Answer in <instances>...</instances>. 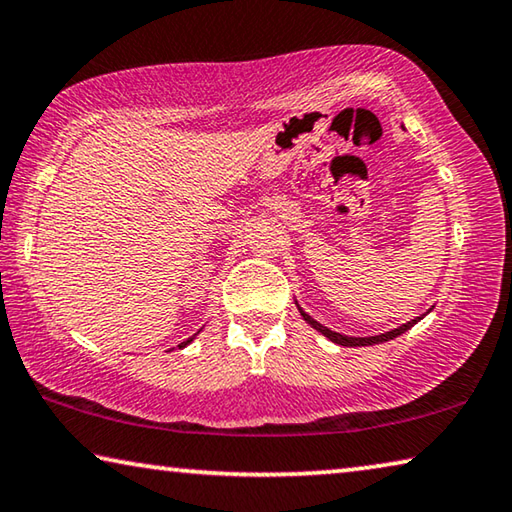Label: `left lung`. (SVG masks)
<instances>
[{"label": "left lung", "instance_id": "obj_1", "mask_svg": "<svg viewBox=\"0 0 512 512\" xmlns=\"http://www.w3.org/2000/svg\"><path fill=\"white\" fill-rule=\"evenodd\" d=\"M296 307H298V312H300V316H303V319L310 323V326L314 328V330H319L323 337H328L332 344H339V346H373V344H383V342H389V339H394V337H399V335H403V332H408L412 326H415V323H419L421 319H424V316L433 310H428L426 314H421V316H417V319H412V321H408V323H403V326H399V328H394V330H387V332H380V335H373V337H348V335H342V332H335V330H330V328H326L323 326V323H319L316 319H312L310 314H307L303 307L298 305V300H296Z\"/></svg>", "mask_w": 512, "mask_h": 512}]
</instances>
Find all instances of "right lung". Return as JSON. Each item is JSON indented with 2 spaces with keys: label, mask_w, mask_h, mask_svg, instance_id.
Masks as SVG:
<instances>
[{
  "label": "right lung",
  "mask_w": 512,
  "mask_h": 512,
  "mask_svg": "<svg viewBox=\"0 0 512 512\" xmlns=\"http://www.w3.org/2000/svg\"><path fill=\"white\" fill-rule=\"evenodd\" d=\"M200 332V330H198ZM198 332H196V335H198ZM196 335H193V337H189V339H186V342H182V344H177V346H180V348H184V346H189L191 342H193V339H196Z\"/></svg>",
  "instance_id": "right-lung-1"
}]
</instances>
